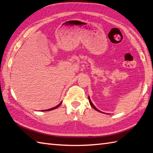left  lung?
<instances>
[{
  "label": "left lung",
  "instance_id": "1",
  "mask_svg": "<svg viewBox=\"0 0 153 153\" xmlns=\"http://www.w3.org/2000/svg\"><path fill=\"white\" fill-rule=\"evenodd\" d=\"M88 100H89V102H90V105H91V107H92L93 108H94V109H95L96 111H98V112H100V111L99 110H98V109H97V108L95 107V106H94V105L92 104V102H91V100H90V97H88Z\"/></svg>",
  "mask_w": 153,
  "mask_h": 153
}]
</instances>
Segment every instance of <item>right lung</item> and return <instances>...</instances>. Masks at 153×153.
Listing matches in <instances>:
<instances>
[{"instance_id": "right-lung-1", "label": "right lung", "mask_w": 153, "mask_h": 153, "mask_svg": "<svg viewBox=\"0 0 153 153\" xmlns=\"http://www.w3.org/2000/svg\"><path fill=\"white\" fill-rule=\"evenodd\" d=\"M62 104V102H61V103H59V104H58L57 105H56V106L55 107H53V108H50V109H48V110H42V111H50V110H54V109H56L57 108H58L59 106V105Z\"/></svg>"}]
</instances>
